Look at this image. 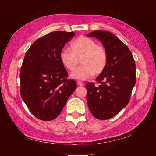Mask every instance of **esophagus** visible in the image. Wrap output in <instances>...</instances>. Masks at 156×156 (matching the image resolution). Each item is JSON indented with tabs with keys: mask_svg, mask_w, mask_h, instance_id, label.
I'll use <instances>...</instances> for the list:
<instances>
[{
	"mask_svg": "<svg viewBox=\"0 0 156 156\" xmlns=\"http://www.w3.org/2000/svg\"><path fill=\"white\" fill-rule=\"evenodd\" d=\"M77 85H79V86H83V83L81 81H77Z\"/></svg>",
	"mask_w": 156,
	"mask_h": 156,
	"instance_id": "obj_1",
	"label": "esophagus"
}]
</instances>
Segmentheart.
I'll return each mask as SVG.
<instances>
[{
    "mask_svg": "<svg viewBox=\"0 0 156 156\" xmlns=\"http://www.w3.org/2000/svg\"><path fill=\"white\" fill-rule=\"evenodd\" d=\"M72 51L63 49L60 52V60L68 70L72 72L81 60V66L71 74L73 78L87 79L95 74H100L105 69L108 62L105 48L98 44L93 39L81 36L70 45Z\"/></svg>",
    "mask_w": 156,
    "mask_h": 156,
    "instance_id": "b5f03b06",
    "label": "heart"
}]
</instances>
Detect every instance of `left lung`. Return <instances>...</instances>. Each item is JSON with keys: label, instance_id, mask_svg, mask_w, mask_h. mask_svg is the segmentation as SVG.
Masks as SVG:
<instances>
[{"label": "left lung", "instance_id": "1", "mask_svg": "<svg viewBox=\"0 0 156 156\" xmlns=\"http://www.w3.org/2000/svg\"><path fill=\"white\" fill-rule=\"evenodd\" d=\"M87 36L100 40L107 52V64L96 79L98 84H86L90 111L96 119L107 120L129 102L136 82L135 60L129 48L110 32L94 30Z\"/></svg>", "mask_w": 156, "mask_h": 156}]
</instances>
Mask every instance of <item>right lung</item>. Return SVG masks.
I'll return each instance as SVG.
<instances>
[{
  "mask_svg": "<svg viewBox=\"0 0 156 156\" xmlns=\"http://www.w3.org/2000/svg\"><path fill=\"white\" fill-rule=\"evenodd\" d=\"M75 35L55 31L36 40L21 67L20 94L32 114L44 121L55 119L77 88L60 60V52Z\"/></svg>",
  "mask_w": 156,
  "mask_h": 156,
  "instance_id": "right-lung-1",
  "label": "right lung"
}]
</instances>
